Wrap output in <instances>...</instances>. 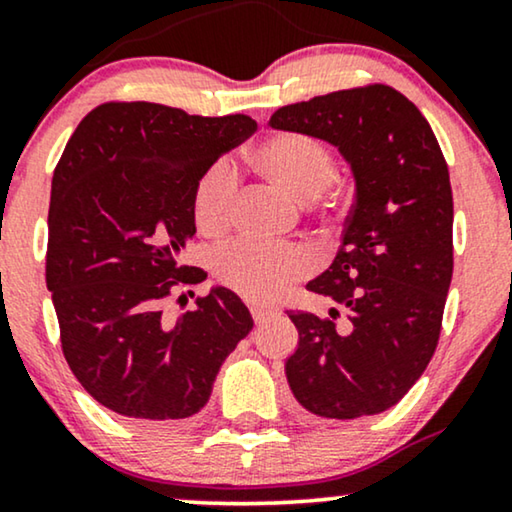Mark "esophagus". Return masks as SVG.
Here are the masks:
<instances>
[{
	"label": "esophagus",
	"instance_id": "obj_1",
	"mask_svg": "<svg viewBox=\"0 0 512 512\" xmlns=\"http://www.w3.org/2000/svg\"><path fill=\"white\" fill-rule=\"evenodd\" d=\"M250 313H253V320L257 322V325H259V322H264L271 315L269 308H264V306H250Z\"/></svg>",
	"mask_w": 512,
	"mask_h": 512
}]
</instances>
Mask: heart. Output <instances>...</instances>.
<instances>
[{
  "instance_id": "obj_1",
  "label": "heart",
  "mask_w": 512,
  "mask_h": 512,
  "mask_svg": "<svg viewBox=\"0 0 512 512\" xmlns=\"http://www.w3.org/2000/svg\"><path fill=\"white\" fill-rule=\"evenodd\" d=\"M255 167L297 201H313L336 178V162L320 141L304 134H276L259 143ZM236 174L229 162H218L199 178L194 190V220L204 234H220L232 225ZM304 248H264L253 241H234L213 257L215 276L229 290L250 301H271L311 271Z\"/></svg>"
}]
</instances>
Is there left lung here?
<instances>
[{"instance_id":"8db88e82","label":"left lung","mask_w":512,"mask_h":512,"mask_svg":"<svg viewBox=\"0 0 512 512\" xmlns=\"http://www.w3.org/2000/svg\"><path fill=\"white\" fill-rule=\"evenodd\" d=\"M269 125L334 146L355 183L341 248L306 287L327 318L290 311L299 331L285 376L325 420L383 413L434 355L452 280V190L429 122L387 85L283 106Z\"/></svg>"}]
</instances>
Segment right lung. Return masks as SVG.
<instances>
[{
  "instance_id": "right-lung-1",
  "label": "right lung",
  "mask_w": 512,
  "mask_h": 512,
  "mask_svg": "<svg viewBox=\"0 0 512 512\" xmlns=\"http://www.w3.org/2000/svg\"><path fill=\"white\" fill-rule=\"evenodd\" d=\"M257 129L248 115L102 104L71 134L48 208L46 283L69 369L92 399L132 420H185L253 329L246 304L213 285L192 311L164 315L178 285L199 178Z\"/></svg>"
}]
</instances>
